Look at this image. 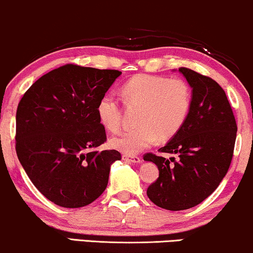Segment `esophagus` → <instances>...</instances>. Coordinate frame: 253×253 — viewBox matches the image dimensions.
I'll return each instance as SVG.
<instances>
[{
  "label": "esophagus",
  "instance_id": "1",
  "mask_svg": "<svg viewBox=\"0 0 253 253\" xmlns=\"http://www.w3.org/2000/svg\"><path fill=\"white\" fill-rule=\"evenodd\" d=\"M123 159L125 161L132 162V164H140L141 162V159L136 155H123Z\"/></svg>",
  "mask_w": 253,
  "mask_h": 253
}]
</instances>
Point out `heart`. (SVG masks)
<instances>
[{
  "label": "heart",
  "instance_id": "heart-1",
  "mask_svg": "<svg viewBox=\"0 0 253 253\" xmlns=\"http://www.w3.org/2000/svg\"><path fill=\"white\" fill-rule=\"evenodd\" d=\"M128 107H140L136 117L137 128L112 137V148L134 155L154 145L158 137L170 139L183 126L191 106V88L181 78L137 75L121 88ZM98 117L110 132H118L123 124V111L113 95L100 99Z\"/></svg>",
  "mask_w": 253,
  "mask_h": 253
}]
</instances>
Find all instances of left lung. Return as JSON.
Returning <instances> with one entry per match:
<instances>
[{"mask_svg":"<svg viewBox=\"0 0 253 253\" xmlns=\"http://www.w3.org/2000/svg\"><path fill=\"white\" fill-rule=\"evenodd\" d=\"M193 88L191 106L181 129L160 153L143 156L159 168V177L147 196L164 209L177 211L193 208L210 196L225 176L235 148L237 124L226 94L209 77L187 68L178 69Z\"/></svg>","mask_w":253,"mask_h":253,"instance_id":"left-lung-1","label":"left lung"}]
</instances>
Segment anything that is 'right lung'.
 <instances>
[{
    "instance_id": "right-lung-1",
    "label": "right lung",
    "mask_w": 253,
    "mask_h": 253,
    "mask_svg": "<svg viewBox=\"0 0 253 253\" xmlns=\"http://www.w3.org/2000/svg\"><path fill=\"white\" fill-rule=\"evenodd\" d=\"M118 70L66 64L42 76L16 112V153L35 187L63 208H82L106 189L116 149L106 141L97 107Z\"/></svg>"
}]
</instances>
